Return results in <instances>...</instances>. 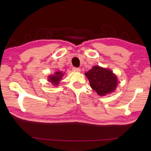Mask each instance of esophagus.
<instances>
[{"instance_id": "34e87169", "label": "esophagus", "mask_w": 151, "mask_h": 151, "mask_svg": "<svg viewBox=\"0 0 151 151\" xmlns=\"http://www.w3.org/2000/svg\"><path fill=\"white\" fill-rule=\"evenodd\" d=\"M73 71H76V72H80L81 71V69L78 67H73Z\"/></svg>"}]
</instances>
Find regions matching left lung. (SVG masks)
I'll list each match as a JSON object with an SVG mask.
<instances>
[{"label": "left lung", "instance_id": "left-lung-1", "mask_svg": "<svg viewBox=\"0 0 151 151\" xmlns=\"http://www.w3.org/2000/svg\"><path fill=\"white\" fill-rule=\"evenodd\" d=\"M90 86L100 96L114 92L117 86V78L110 69L97 65L85 73Z\"/></svg>", "mask_w": 151, "mask_h": 151}]
</instances>
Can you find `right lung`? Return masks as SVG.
Here are the masks:
<instances>
[{"instance_id": "right-lung-1", "label": "right lung", "mask_w": 151, "mask_h": 151, "mask_svg": "<svg viewBox=\"0 0 151 151\" xmlns=\"http://www.w3.org/2000/svg\"><path fill=\"white\" fill-rule=\"evenodd\" d=\"M64 73H62V72L57 71L54 75H51L49 76V81L52 84V85L56 86L57 85L59 84V82L61 81V79L63 77Z\"/></svg>"}]
</instances>
